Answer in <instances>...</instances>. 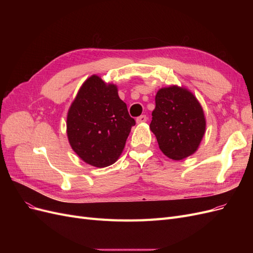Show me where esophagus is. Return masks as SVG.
Returning <instances> with one entry per match:
<instances>
[{
    "label": "esophagus",
    "instance_id": "1",
    "mask_svg": "<svg viewBox=\"0 0 253 253\" xmlns=\"http://www.w3.org/2000/svg\"><path fill=\"white\" fill-rule=\"evenodd\" d=\"M147 120H148V117L145 116V115H141V116H139L136 119L137 124H144V122H147Z\"/></svg>",
    "mask_w": 253,
    "mask_h": 253
}]
</instances>
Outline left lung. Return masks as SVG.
<instances>
[{
    "label": "left lung",
    "mask_w": 253,
    "mask_h": 253,
    "mask_svg": "<svg viewBox=\"0 0 253 253\" xmlns=\"http://www.w3.org/2000/svg\"><path fill=\"white\" fill-rule=\"evenodd\" d=\"M151 131L159 149L173 160H182L197 151L206 132L203 106L188 88L170 85L157 90Z\"/></svg>",
    "instance_id": "1"
}]
</instances>
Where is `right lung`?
I'll return each instance as SVG.
<instances>
[{
    "label": "right lung",
    "mask_w": 253,
    "mask_h": 253,
    "mask_svg": "<svg viewBox=\"0 0 253 253\" xmlns=\"http://www.w3.org/2000/svg\"><path fill=\"white\" fill-rule=\"evenodd\" d=\"M133 126L116 84L97 75L83 82L67 112L68 142L84 163L96 168L117 162Z\"/></svg>",
    "instance_id": "obj_1"
}]
</instances>
